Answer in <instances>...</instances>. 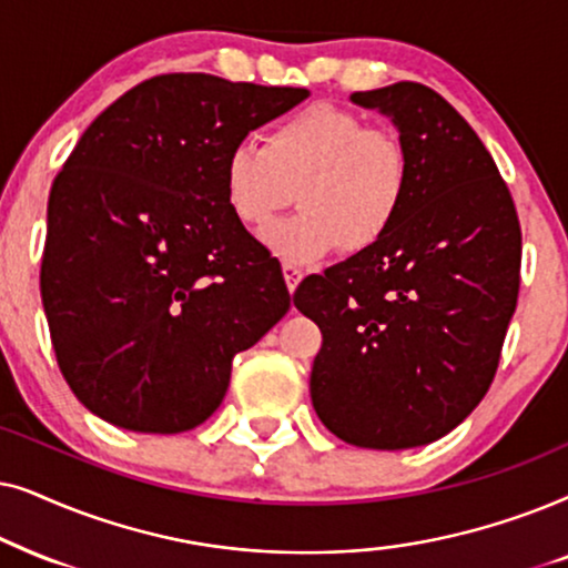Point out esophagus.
I'll return each mask as SVG.
<instances>
[{"mask_svg": "<svg viewBox=\"0 0 568 568\" xmlns=\"http://www.w3.org/2000/svg\"><path fill=\"white\" fill-rule=\"evenodd\" d=\"M283 277H285V285H288V291L293 293V291L298 288V283H301V277H304V272H301L296 264L285 262L283 264Z\"/></svg>", "mask_w": 568, "mask_h": 568, "instance_id": "esophagus-1", "label": "esophagus"}]
</instances>
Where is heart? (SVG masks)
Instances as JSON below:
<instances>
[{"label": "heart", "instance_id": "obj_1", "mask_svg": "<svg viewBox=\"0 0 568 568\" xmlns=\"http://www.w3.org/2000/svg\"><path fill=\"white\" fill-rule=\"evenodd\" d=\"M413 158L403 134L358 113L316 103L277 121L264 148L239 142L223 163V200L246 229L260 231L288 207L298 215L262 233L288 264H312L343 246L366 252L387 236L410 194Z\"/></svg>", "mask_w": 568, "mask_h": 568}]
</instances>
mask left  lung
Instances as JSON below:
<instances>
[{"mask_svg":"<svg viewBox=\"0 0 568 568\" xmlns=\"http://www.w3.org/2000/svg\"><path fill=\"white\" fill-rule=\"evenodd\" d=\"M353 103L392 116L413 179L379 244L293 293L322 329L312 403L355 447H423L494 382L519 296V217L486 145L436 90L395 82Z\"/></svg>","mask_w":568,"mask_h":568,"instance_id":"obj_1","label":"left lung"}]
</instances>
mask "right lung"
I'll list each match as a JSON object with an SVG mask.
<instances>
[{
    "label": "right lung",
    "mask_w": 568,
    "mask_h": 568,
    "mask_svg": "<svg viewBox=\"0 0 568 568\" xmlns=\"http://www.w3.org/2000/svg\"><path fill=\"white\" fill-rule=\"evenodd\" d=\"M304 98L158 74L82 132L51 184L41 301L59 372L98 418L140 434L200 426L233 355L291 308L280 262L225 205L223 163Z\"/></svg>",
    "instance_id": "1"
}]
</instances>
